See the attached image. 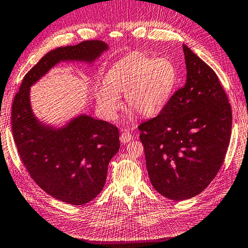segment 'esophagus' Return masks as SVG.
Masks as SVG:
<instances>
[{
  "instance_id": "1",
  "label": "esophagus",
  "mask_w": 248,
  "mask_h": 248,
  "mask_svg": "<svg viewBox=\"0 0 248 248\" xmlns=\"http://www.w3.org/2000/svg\"><path fill=\"white\" fill-rule=\"evenodd\" d=\"M120 140H121L122 143L125 144V143L131 142V140H133V136H132V134L129 132L124 131V132H122V134L120 136Z\"/></svg>"
}]
</instances>
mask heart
I'll return each mask as SVG.
<instances>
[{
	"mask_svg": "<svg viewBox=\"0 0 248 248\" xmlns=\"http://www.w3.org/2000/svg\"><path fill=\"white\" fill-rule=\"evenodd\" d=\"M177 79L174 63L167 58H151L131 53L114 64L96 92V103L103 116L113 120L120 108V96L125 95L129 111L153 116L165 108Z\"/></svg>",
	"mask_w": 248,
	"mask_h": 248,
	"instance_id": "1",
	"label": "heart"
}]
</instances>
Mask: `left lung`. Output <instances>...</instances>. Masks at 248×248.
Here are the masks:
<instances>
[{
  "label": "left lung",
  "instance_id": "1",
  "mask_svg": "<svg viewBox=\"0 0 248 248\" xmlns=\"http://www.w3.org/2000/svg\"><path fill=\"white\" fill-rule=\"evenodd\" d=\"M183 51L185 84L139 126L152 185L174 201L199 195L214 180L232 133V108L216 73L186 45Z\"/></svg>",
  "mask_w": 248,
  "mask_h": 248
}]
</instances>
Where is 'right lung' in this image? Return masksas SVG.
<instances>
[{"label":"right lung","mask_w":248,"mask_h":248,"mask_svg":"<svg viewBox=\"0 0 248 248\" xmlns=\"http://www.w3.org/2000/svg\"><path fill=\"white\" fill-rule=\"evenodd\" d=\"M106 49L104 42L91 40L49 51L25 74L13 101L11 124L22 163L44 192L71 205L89 203L104 187L120 148L119 128L89 115L61 128L42 124L32 113L30 86L61 61L92 63Z\"/></svg>","instance_id":"1"}]
</instances>
